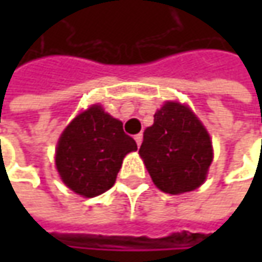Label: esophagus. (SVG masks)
<instances>
[{
  "label": "esophagus",
  "mask_w": 262,
  "mask_h": 262,
  "mask_svg": "<svg viewBox=\"0 0 262 262\" xmlns=\"http://www.w3.org/2000/svg\"><path fill=\"white\" fill-rule=\"evenodd\" d=\"M134 140H136L137 146H141V141H143V136H141V134H137V136L134 137Z\"/></svg>",
  "instance_id": "obj_1"
}]
</instances>
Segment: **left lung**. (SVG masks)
Here are the masks:
<instances>
[{"mask_svg": "<svg viewBox=\"0 0 262 262\" xmlns=\"http://www.w3.org/2000/svg\"><path fill=\"white\" fill-rule=\"evenodd\" d=\"M140 156L155 185L176 195L203 185L213 146L206 126L188 106L166 102L144 131Z\"/></svg>", "mask_w": 262, "mask_h": 262, "instance_id": "8db88e82", "label": "left lung"}]
</instances>
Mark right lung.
<instances>
[{
  "instance_id": "1",
  "label": "right lung",
  "mask_w": 262,
  "mask_h": 262,
  "mask_svg": "<svg viewBox=\"0 0 262 262\" xmlns=\"http://www.w3.org/2000/svg\"><path fill=\"white\" fill-rule=\"evenodd\" d=\"M136 150L137 143L124 133L122 122L93 105L59 137L56 170L71 191L92 198L114 186L124 157Z\"/></svg>"
}]
</instances>
